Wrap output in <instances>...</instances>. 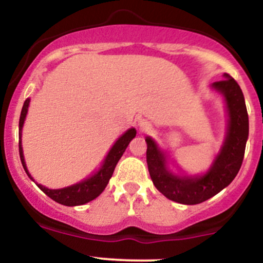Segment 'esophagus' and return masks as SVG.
Masks as SVG:
<instances>
[{
    "mask_svg": "<svg viewBox=\"0 0 263 263\" xmlns=\"http://www.w3.org/2000/svg\"><path fill=\"white\" fill-rule=\"evenodd\" d=\"M139 128H140V130L147 132L148 129H151V123L148 120H144V119H142V120L139 121Z\"/></svg>",
    "mask_w": 263,
    "mask_h": 263,
    "instance_id": "obj_1",
    "label": "esophagus"
}]
</instances>
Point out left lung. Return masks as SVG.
Listing matches in <instances>:
<instances>
[{
    "label": "left lung",
    "mask_w": 263,
    "mask_h": 263,
    "mask_svg": "<svg viewBox=\"0 0 263 263\" xmlns=\"http://www.w3.org/2000/svg\"><path fill=\"white\" fill-rule=\"evenodd\" d=\"M224 96L229 121L226 142L213 166L205 175L178 177L166 167V157L153 139L147 137V164L157 190L172 201L185 205L206 201L229 185L239 171L248 138V114L239 85L228 73L224 80L213 83Z\"/></svg>",
    "instance_id": "obj_1"
}]
</instances>
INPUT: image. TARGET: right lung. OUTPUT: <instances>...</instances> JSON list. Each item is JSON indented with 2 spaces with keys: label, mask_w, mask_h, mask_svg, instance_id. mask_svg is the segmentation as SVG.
Segmentation results:
<instances>
[{
  "label": "right lung",
  "mask_w": 263,
  "mask_h": 263,
  "mask_svg": "<svg viewBox=\"0 0 263 263\" xmlns=\"http://www.w3.org/2000/svg\"><path fill=\"white\" fill-rule=\"evenodd\" d=\"M30 100L26 99L25 102H24L23 110H21L20 115V121H18V130H20V140H18V152H20V159L21 163H23L24 170L28 173L29 177H32L29 173L28 168H26L25 159H24V153H23V145H21V129H23L24 121H25L26 114H28V107ZM137 134V130L134 128L129 129L116 140L115 144L112 145V148L110 149L109 154L105 158L104 164L101 166V168L99 170L95 175H92L91 177L86 178L85 181L80 183H76V185L68 186V187L64 189H58V190H50V189H47L45 186L39 185L36 183L37 187L40 189L44 194H47L48 196L50 197L54 201L59 202L62 205H66V206H77V205H83L86 202L91 201V200L96 199L102 191L105 190V187L109 183V180L111 178L114 170H115L116 164H118L119 159L121 158L123 153L125 152L126 147L129 145L130 140L135 137ZM34 181V180H32Z\"/></svg>",
  "instance_id": "obj_1"
}]
</instances>
